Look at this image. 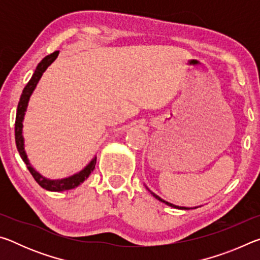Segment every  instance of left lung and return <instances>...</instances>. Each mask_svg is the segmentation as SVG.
I'll use <instances>...</instances> for the list:
<instances>
[{
  "mask_svg": "<svg viewBox=\"0 0 260 260\" xmlns=\"http://www.w3.org/2000/svg\"><path fill=\"white\" fill-rule=\"evenodd\" d=\"M151 192V191H150ZM152 193V196H155L157 200H159V201H161V202H164L165 204H167V205H170V206H172V208H175V209H182V210H189L190 208H182V206H177V205H173V204H171V203H169V202H165L164 200H161L159 196H157L156 193H153V192H151Z\"/></svg>",
  "mask_w": 260,
  "mask_h": 260,
  "instance_id": "1",
  "label": "left lung"
}]
</instances>
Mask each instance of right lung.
I'll list each match as a JSON object with an SVG mask.
<instances>
[{
  "instance_id": "right-lung-1",
  "label": "right lung",
  "mask_w": 260,
  "mask_h": 260,
  "mask_svg": "<svg viewBox=\"0 0 260 260\" xmlns=\"http://www.w3.org/2000/svg\"><path fill=\"white\" fill-rule=\"evenodd\" d=\"M59 51H55L52 54L46 56L43 58L39 65L35 69L34 74L30 78V80L27 82V85L25 86L23 94L20 96L19 103H18V108H17V114H16V122H15V140H16V146H17V150H18L19 155L21 157V159L24 160V162L27 166V170L29 171V173L32 174V177L34 178L35 181H37L42 188L47 189V190L50 191H63V190H69V189L76 188L79 184L82 183L85 180L89 177V174L93 172L96 165V157H94V159L91 160L89 164H88L85 169H83L81 172H79L77 174L72 175V177L61 179V180H48L46 178H43L42 175L39 174L37 171H35L32 165L28 162L27 156H26L25 150H24V139H23V120H24V116H25V111L26 108H27L28 101L30 95H32L34 88L37 87L39 80H40L43 72L46 71L47 68L54 61L57 56H58Z\"/></svg>"
}]
</instances>
